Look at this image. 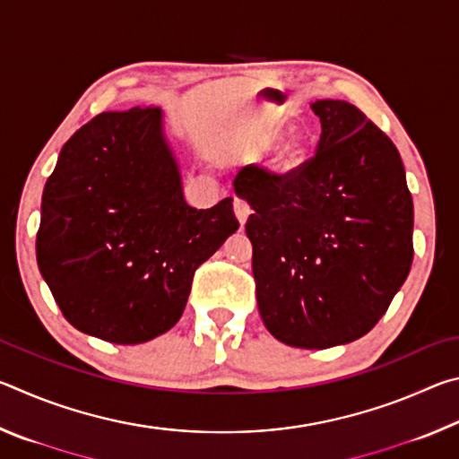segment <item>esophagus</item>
Listing matches in <instances>:
<instances>
[{
	"label": "esophagus",
	"instance_id": "esophagus-1",
	"mask_svg": "<svg viewBox=\"0 0 459 459\" xmlns=\"http://www.w3.org/2000/svg\"><path fill=\"white\" fill-rule=\"evenodd\" d=\"M235 214H237V219H238V222L240 224H245L247 222V219H248V214H251V204H248V202L245 200V198H235Z\"/></svg>",
	"mask_w": 459,
	"mask_h": 459
}]
</instances>
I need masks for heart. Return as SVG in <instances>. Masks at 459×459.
Wrapping results in <instances>:
<instances>
[{"mask_svg": "<svg viewBox=\"0 0 459 459\" xmlns=\"http://www.w3.org/2000/svg\"><path fill=\"white\" fill-rule=\"evenodd\" d=\"M281 134L279 127H269L261 134L259 137V145L261 147H269L271 143ZM307 158V145L301 137L293 135L283 139L281 143L277 145V150L271 155V168L275 169L277 174H293L301 164H304Z\"/></svg>", "mask_w": 459, "mask_h": 459, "instance_id": "1", "label": "heart"}]
</instances>
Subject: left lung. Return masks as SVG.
<instances>
[{
	"label": "left lung",
	"mask_w": 459,
	"mask_h": 459,
	"mask_svg": "<svg viewBox=\"0 0 459 459\" xmlns=\"http://www.w3.org/2000/svg\"><path fill=\"white\" fill-rule=\"evenodd\" d=\"M322 134L293 174L251 164L253 277L267 330L324 351L375 328L413 263V198L397 147L346 100H316Z\"/></svg>",
	"instance_id": "obj_1"
}]
</instances>
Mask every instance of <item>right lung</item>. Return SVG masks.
<instances>
[{
	"instance_id": "obj_1",
	"label": "right lung",
	"mask_w": 459,
	"mask_h": 459,
	"mask_svg": "<svg viewBox=\"0 0 459 459\" xmlns=\"http://www.w3.org/2000/svg\"><path fill=\"white\" fill-rule=\"evenodd\" d=\"M237 229L232 198L186 204L160 107H135L99 113L62 147L36 257L76 330L142 344L180 320L196 269Z\"/></svg>"
}]
</instances>
